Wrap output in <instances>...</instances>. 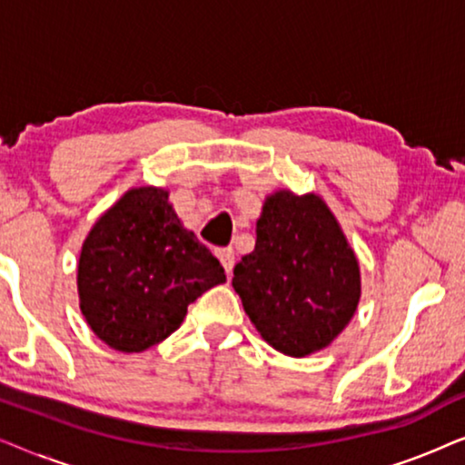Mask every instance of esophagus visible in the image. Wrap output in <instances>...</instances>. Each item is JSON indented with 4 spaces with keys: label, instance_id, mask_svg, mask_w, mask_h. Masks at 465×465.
<instances>
[{
    "label": "esophagus",
    "instance_id": "1",
    "mask_svg": "<svg viewBox=\"0 0 465 465\" xmlns=\"http://www.w3.org/2000/svg\"><path fill=\"white\" fill-rule=\"evenodd\" d=\"M215 256L220 258L222 266H224L226 275L231 277L232 275V266H234V250L232 247H220V250H215Z\"/></svg>",
    "mask_w": 465,
    "mask_h": 465
}]
</instances>
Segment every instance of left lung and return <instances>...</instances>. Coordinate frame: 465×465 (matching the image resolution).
Instances as JSON below:
<instances>
[{
  "instance_id": "obj_1",
  "label": "left lung",
  "mask_w": 465,
  "mask_h": 465,
  "mask_svg": "<svg viewBox=\"0 0 465 465\" xmlns=\"http://www.w3.org/2000/svg\"><path fill=\"white\" fill-rule=\"evenodd\" d=\"M256 247L234 264L232 288L262 339L302 358L330 345L360 302V266L320 196L266 199Z\"/></svg>"
}]
</instances>
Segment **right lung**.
<instances>
[{
  "label": "right lung",
  "mask_w": 465,
  "mask_h": 465,
  "mask_svg": "<svg viewBox=\"0 0 465 465\" xmlns=\"http://www.w3.org/2000/svg\"><path fill=\"white\" fill-rule=\"evenodd\" d=\"M224 282L220 260L182 228L163 188L129 190L82 245V315L101 341L124 353L167 339L188 304Z\"/></svg>",
  "instance_id": "add662e5"
}]
</instances>
